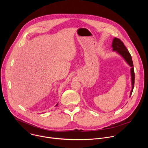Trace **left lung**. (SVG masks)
<instances>
[{"label":"left lung","mask_w":148,"mask_h":148,"mask_svg":"<svg viewBox=\"0 0 148 148\" xmlns=\"http://www.w3.org/2000/svg\"><path fill=\"white\" fill-rule=\"evenodd\" d=\"M112 47H113L114 51H116L119 54H121L124 59L126 60V61L128 63V64L132 67L131 69V80H132V90L131 92L130 97L132 95L134 87V84H135V72H134V64L133 61L132 60V57L128 50L126 47L125 46L123 42L118 38L115 37L112 41Z\"/></svg>","instance_id":"1"}]
</instances>
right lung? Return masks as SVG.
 <instances>
[{"instance_id": "1", "label": "right lung", "mask_w": 148, "mask_h": 148, "mask_svg": "<svg viewBox=\"0 0 148 148\" xmlns=\"http://www.w3.org/2000/svg\"><path fill=\"white\" fill-rule=\"evenodd\" d=\"M57 105H56V106H57Z\"/></svg>"}]
</instances>
